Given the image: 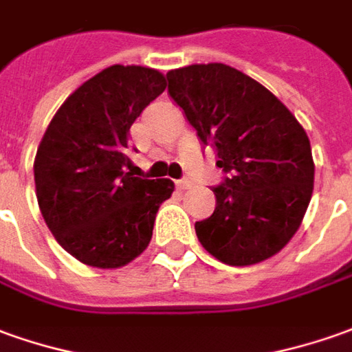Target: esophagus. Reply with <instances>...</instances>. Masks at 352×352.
Returning a JSON list of instances; mask_svg holds the SVG:
<instances>
[{
  "instance_id": "34e87169",
  "label": "esophagus",
  "mask_w": 352,
  "mask_h": 352,
  "mask_svg": "<svg viewBox=\"0 0 352 352\" xmlns=\"http://www.w3.org/2000/svg\"><path fill=\"white\" fill-rule=\"evenodd\" d=\"M176 186H178V190H190L191 182L190 180H176Z\"/></svg>"
}]
</instances>
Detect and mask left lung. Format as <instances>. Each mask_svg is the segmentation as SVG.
Returning <instances> with one entry per match:
<instances>
[{"instance_id":"left-lung-1","label":"left lung","mask_w":352,"mask_h":352,"mask_svg":"<svg viewBox=\"0 0 352 352\" xmlns=\"http://www.w3.org/2000/svg\"><path fill=\"white\" fill-rule=\"evenodd\" d=\"M172 99L228 172L214 212L195 222L201 245L220 263L251 266L289 243L314 190L309 135L256 80L224 63L166 74Z\"/></svg>"}]
</instances>
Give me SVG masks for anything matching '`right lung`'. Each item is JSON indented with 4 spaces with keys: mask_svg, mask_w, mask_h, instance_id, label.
<instances>
[{
    "mask_svg": "<svg viewBox=\"0 0 352 352\" xmlns=\"http://www.w3.org/2000/svg\"><path fill=\"white\" fill-rule=\"evenodd\" d=\"M166 76L140 65H113L76 88L38 145L36 197L59 245L80 263L113 270L144 253L168 178L144 180L126 172L128 132Z\"/></svg>",
    "mask_w": 352,
    "mask_h": 352,
    "instance_id": "obj_1",
    "label": "right lung"
}]
</instances>
